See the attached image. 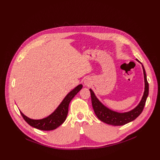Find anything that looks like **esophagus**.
<instances>
[{
	"label": "esophagus",
	"instance_id": "34e87169",
	"mask_svg": "<svg viewBox=\"0 0 160 160\" xmlns=\"http://www.w3.org/2000/svg\"><path fill=\"white\" fill-rule=\"evenodd\" d=\"M84 84L87 86H89L92 84V81H91L89 78H86L84 81Z\"/></svg>",
	"mask_w": 160,
	"mask_h": 160
}]
</instances>
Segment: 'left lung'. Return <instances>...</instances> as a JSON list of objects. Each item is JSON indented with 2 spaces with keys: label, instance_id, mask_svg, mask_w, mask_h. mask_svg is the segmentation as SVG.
<instances>
[{
  "label": "left lung",
  "instance_id": "obj_1",
  "mask_svg": "<svg viewBox=\"0 0 160 160\" xmlns=\"http://www.w3.org/2000/svg\"><path fill=\"white\" fill-rule=\"evenodd\" d=\"M136 61H139L136 59ZM142 64V63H141ZM144 77V92L141 101L135 108L125 112H118L115 111H112L106 106H105L96 96L93 90L90 88L89 90L91 95V100H92V104L94 111V112L97 117L102 122L114 126H120L125 125L135 119L138 118L141 113L142 112L144 108L146 99L149 94V83L147 80V77L144 68L142 64Z\"/></svg>",
  "mask_w": 160,
  "mask_h": 160
}]
</instances>
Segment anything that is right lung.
Segmentation results:
<instances>
[{"mask_svg": "<svg viewBox=\"0 0 160 160\" xmlns=\"http://www.w3.org/2000/svg\"><path fill=\"white\" fill-rule=\"evenodd\" d=\"M82 84L78 85L68 93L56 110L48 117L40 120L31 119L25 116L21 111V115L24 120L32 127L41 130H52L62 125L66 120L70 101L82 88Z\"/></svg>", "mask_w": 160, "mask_h": 160, "instance_id": "obj_1", "label": "right lung"}]
</instances>
